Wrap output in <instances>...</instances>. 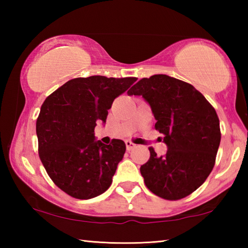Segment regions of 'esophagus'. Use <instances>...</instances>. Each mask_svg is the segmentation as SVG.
<instances>
[{
    "mask_svg": "<svg viewBox=\"0 0 248 248\" xmlns=\"http://www.w3.org/2000/svg\"><path fill=\"white\" fill-rule=\"evenodd\" d=\"M136 144L134 143H132L131 141H125V148H127V150L128 151H131V150H133L134 148H136Z\"/></svg>",
    "mask_w": 248,
    "mask_h": 248,
    "instance_id": "obj_1",
    "label": "esophagus"
}]
</instances>
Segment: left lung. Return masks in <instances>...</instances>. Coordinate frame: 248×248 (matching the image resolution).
Wrapping results in <instances>:
<instances>
[{"mask_svg":"<svg viewBox=\"0 0 248 248\" xmlns=\"http://www.w3.org/2000/svg\"><path fill=\"white\" fill-rule=\"evenodd\" d=\"M150 105L167 152L140 167L146 187L161 198H185L204 183L215 166L221 141L215 108L191 84L165 74L144 78L128 91Z\"/></svg>","mask_w":248,"mask_h":248,"instance_id":"obj_1","label":"left lung"}]
</instances>
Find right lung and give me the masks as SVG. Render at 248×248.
Masks as SVG:
<instances>
[{
    "instance_id": "add662e5",
    "label": "right lung",
    "mask_w": 248,
    "mask_h": 248,
    "mask_svg": "<svg viewBox=\"0 0 248 248\" xmlns=\"http://www.w3.org/2000/svg\"><path fill=\"white\" fill-rule=\"evenodd\" d=\"M137 79L73 78L44 102L36 123L39 157L52 182L71 197L91 199L110 187L125 144L96 141L94 129L106 123L114 99Z\"/></svg>"
}]
</instances>
